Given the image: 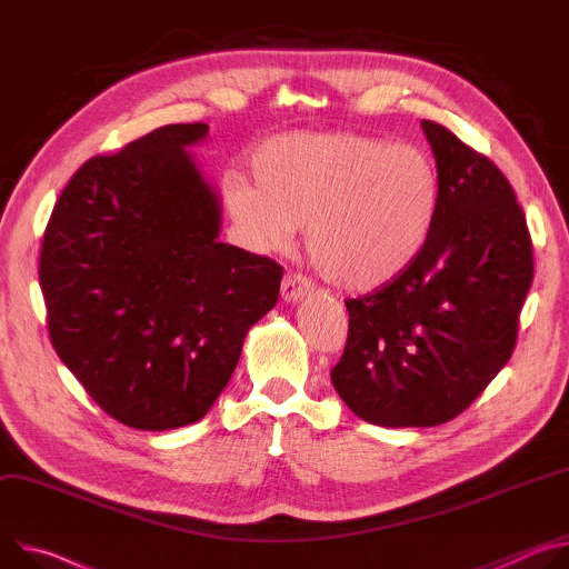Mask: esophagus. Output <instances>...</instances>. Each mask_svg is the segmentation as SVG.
<instances>
[{"label":"esophagus","mask_w":569,"mask_h":569,"mask_svg":"<svg viewBox=\"0 0 569 569\" xmlns=\"http://www.w3.org/2000/svg\"><path fill=\"white\" fill-rule=\"evenodd\" d=\"M307 291H309L307 278L296 276V273L284 276L282 287H280V296H282L284 302H298L302 296H307Z\"/></svg>","instance_id":"34e87169"}]
</instances>
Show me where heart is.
Returning a JSON list of instances; mask_svg holds the SVG:
<instances>
[{
  "instance_id": "1",
  "label": "heart",
  "mask_w": 569,
  "mask_h": 569,
  "mask_svg": "<svg viewBox=\"0 0 569 569\" xmlns=\"http://www.w3.org/2000/svg\"><path fill=\"white\" fill-rule=\"evenodd\" d=\"M250 171L256 183L237 171L221 182L241 246L271 256L305 223L311 267L352 293L402 276L438 212V176L420 149L357 133L269 138L252 151Z\"/></svg>"
}]
</instances>
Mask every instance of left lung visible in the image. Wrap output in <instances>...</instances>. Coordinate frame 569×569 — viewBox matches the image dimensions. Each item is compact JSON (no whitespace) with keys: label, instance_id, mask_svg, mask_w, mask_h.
<instances>
[{"label":"left lung","instance_id":"1","mask_svg":"<svg viewBox=\"0 0 569 569\" xmlns=\"http://www.w3.org/2000/svg\"><path fill=\"white\" fill-rule=\"evenodd\" d=\"M438 212L416 262L348 300V341L330 377L380 427H433L466 411L513 355L533 248L513 187L446 126L422 119Z\"/></svg>","mask_w":569,"mask_h":569}]
</instances>
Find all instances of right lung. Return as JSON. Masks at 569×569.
Returning <instances> with one entry per match:
<instances>
[{
    "label": "right lung",
    "instance_id": "right-lung-1",
    "mask_svg": "<svg viewBox=\"0 0 569 569\" xmlns=\"http://www.w3.org/2000/svg\"><path fill=\"white\" fill-rule=\"evenodd\" d=\"M208 131L169 123L88 160L44 230L51 343L90 398L133 429L201 420L280 296V264L219 241L221 199L187 151Z\"/></svg>",
    "mask_w": 569,
    "mask_h": 569
}]
</instances>
